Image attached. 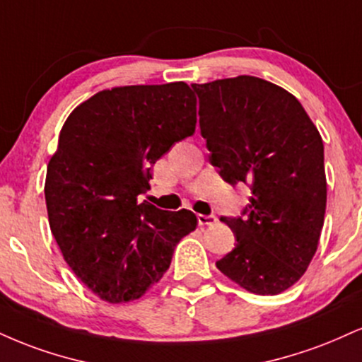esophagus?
Returning a JSON list of instances; mask_svg holds the SVG:
<instances>
[{
    "label": "esophagus",
    "mask_w": 362,
    "mask_h": 362,
    "mask_svg": "<svg viewBox=\"0 0 362 362\" xmlns=\"http://www.w3.org/2000/svg\"><path fill=\"white\" fill-rule=\"evenodd\" d=\"M197 223L199 226H211L216 223L214 216H204V214H197Z\"/></svg>",
    "instance_id": "34e87169"
}]
</instances>
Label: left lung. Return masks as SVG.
Masks as SVG:
<instances>
[{
    "label": "left lung",
    "mask_w": 362,
    "mask_h": 362,
    "mask_svg": "<svg viewBox=\"0 0 362 362\" xmlns=\"http://www.w3.org/2000/svg\"><path fill=\"white\" fill-rule=\"evenodd\" d=\"M200 134L230 185L251 187L245 217H221L236 247L216 267L256 295L295 285L315 255L327 180L324 143L293 94L252 76L192 84Z\"/></svg>",
    "instance_id": "8db88e82"
}]
</instances>
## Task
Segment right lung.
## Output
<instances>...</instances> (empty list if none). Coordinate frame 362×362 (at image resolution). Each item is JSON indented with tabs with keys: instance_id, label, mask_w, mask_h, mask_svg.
I'll return each instance as SVG.
<instances>
[{
	"instance_id": "add662e5",
	"label": "right lung",
	"mask_w": 362,
	"mask_h": 362,
	"mask_svg": "<svg viewBox=\"0 0 362 362\" xmlns=\"http://www.w3.org/2000/svg\"><path fill=\"white\" fill-rule=\"evenodd\" d=\"M185 82L101 90L69 115L47 167L49 224L65 263L93 293L132 302L162 280L192 211L141 200L151 165L195 132Z\"/></svg>"
}]
</instances>
